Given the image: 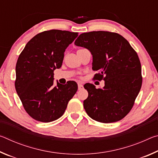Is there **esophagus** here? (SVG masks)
I'll use <instances>...</instances> for the list:
<instances>
[{
  "instance_id": "obj_1",
  "label": "esophagus",
  "mask_w": 158,
  "mask_h": 158,
  "mask_svg": "<svg viewBox=\"0 0 158 158\" xmlns=\"http://www.w3.org/2000/svg\"><path fill=\"white\" fill-rule=\"evenodd\" d=\"M78 89L79 90H81L84 89V85H83L81 83H78Z\"/></svg>"
}]
</instances>
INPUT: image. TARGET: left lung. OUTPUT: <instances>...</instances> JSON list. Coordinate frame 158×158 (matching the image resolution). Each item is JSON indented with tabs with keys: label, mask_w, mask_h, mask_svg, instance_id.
<instances>
[{
	"label": "left lung",
	"mask_w": 158,
	"mask_h": 158,
	"mask_svg": "<svg viewBox=\"0 0 158 158\" xmlns=\"http://www.w3.org/2000/svg\"><path fill=\"white\" fill-rule=\"evenodd\" d=\"M74 44L93 55L94 79L105 81L103 89L91 84L84 88L89 96L84 101L87 114L96 121L114 123L123 118L135 104L142 84L141 67L135 50L118 33L92 31L80 35Z\"/></svg>",
	"instance_id": "1"
}]
</instances>
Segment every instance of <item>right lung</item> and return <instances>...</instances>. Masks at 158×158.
Segmentation results:
<instances>
[{"instance_id": "obj_1", "label": "right lung", "mask_w": 158, "mask_h": 158, "mask_svg": "<svg viewBox=\"0 0 158 158\" xmlns=\"http://www.w3.org/2000/svg\"><path fill=\"white\" fill-rule=\"evenodd\" d=\"M78 33L49 30L37 34L20 53L16 65L15 89L27 114L49 123L63 116L78 86L75 81L53 84V71L62 65L64 52Z\"/></svg>"}]
</instances>
